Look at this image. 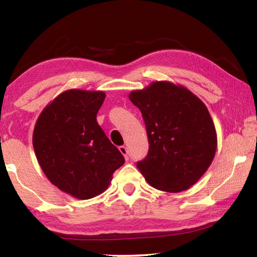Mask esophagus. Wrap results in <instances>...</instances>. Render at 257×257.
I'll return each mask as SVG.
<instances>
[{"instance_id":"1","label":"esophagus","mask_w":257,"mask_h":257,"mask_svg":"<svg viewBox=\"0 0 257 257\" xmlns=\"http://www.w3.org/2000/svg\"><path fill=\"white\" fill-rule=\"evenodd\" d=\"M119 151L121 152V154H122V155L124 156V159H125V160H128V159H129V154H128V150H127V147H125L124 145L120 146V147H119Z\"/></svg>"}]
</instances>
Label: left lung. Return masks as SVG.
Here are the masks:
<instances>
[{
  "instance_id": "8db88e82",
  "label": "left lung",
  "mask_w": 257,
  "mask_h": 257,
  "mask_svg": "<svg viewBox=\"0 0 257 257\" xmlns=\"http://www.w3.org/2000/svg\"><path fill=\"white\" fill-rule=\"evenodd\" d=\"M129 99L141 110L149 137V154L137 162L145 180L168 193L190 188L206 172L217 146L205 104L170 81H153L133 90Z\"/></svg>"
}]
</instances>
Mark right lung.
<instances>
[{
    "instance_id": "1",
    "label": "right lung",
    "mask_w": 257,
    "mask_h": 257,
    "mask_svg": "<svg viewBox=\"0 0 257 257\" xmlns=\"http://www.w3.org/2000/svg\"><path fill=\"white\" fill-rule=\"evenodd\" d=\"M102 90L68 89L47 104L34 128L35 154L52 184L72 197L102 194L124 163L96 121Z\"/></svg>"
}]
</instances>
